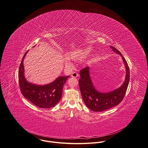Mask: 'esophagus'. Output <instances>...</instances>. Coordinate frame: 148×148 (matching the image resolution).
<instances>
[{
  "instance_id": "obj_1",
  "label": "esophagus",
  "mask_w": 148,
  "mask_h": 148,
  "mask_svg": "<svg viewBox=\"0 0 148 148\" xmlns=\"http://www.w3.org/2000/svg\"><path fill=\"white\" fill-rule=\"evenodd\" d=\"M78 76V73H77L76 72H73L72 74H71V77H74V78H76Z\"/></svg>"
}]
</instances>
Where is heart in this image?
Instances as JSON below:
<instances>
[{"label":"heart","instance_id":"1","mask_svg":"<svg viewBox=\"0 0 148 148\" xmlns=\"http://www.w3.org/2000/svg\"><path fill=\"white\" fill-rule=\"evenodd\" d=\"M90 50V48L86 49H74L66 54V57L64 58L63 62L64 64L67 67L71 66V60L79 61L84 58Z\"/></svg>","mask_w":148,"mask_h":148}]
</instances>
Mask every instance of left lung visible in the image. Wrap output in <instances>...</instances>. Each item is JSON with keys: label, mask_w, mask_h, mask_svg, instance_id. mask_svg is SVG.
<instances>
[{"label": "left lung", "mask_w": 148, "mask_h": 148, "mask_svg": "<svg viewBox=\"0 0 148 148\" xmlns=\"http://www.w3.org/2000/svg\"><path fill=\"white\" fill-rule=\"evenodd\" d=\"M110 48L119 54L123 60L126 69V77L123 84L118 89L108 92H101L94 86L89 71V67L81 70L79 79V88L84 101L87 107L93 112H102L113 108L122 101L125 95L130 80V71L126 60L117 49Z\"/></svg>", "instance_id": "obj_1"}]
</instances>
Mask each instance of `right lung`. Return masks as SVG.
Masks as SVG:
<instances>
[{"label":"right lung","instance_id":"obj_1","mask_svg":"<svg viewBox=\"0 0 148 148\" xmlns=\"http://www.w3.org/2000/svg\"><path fill=\"white\" fill-rule=\"evenodd\" d=\"M28 51L25 54L19 69L18 78L21 92L32 104L39 108H53L59 102L63 85L70 75L60 76L51 83L45 85H38L27 82L24 75L23 60Z\"/></svg>","mask_w":148,"mask_h":148}]
</instances>
